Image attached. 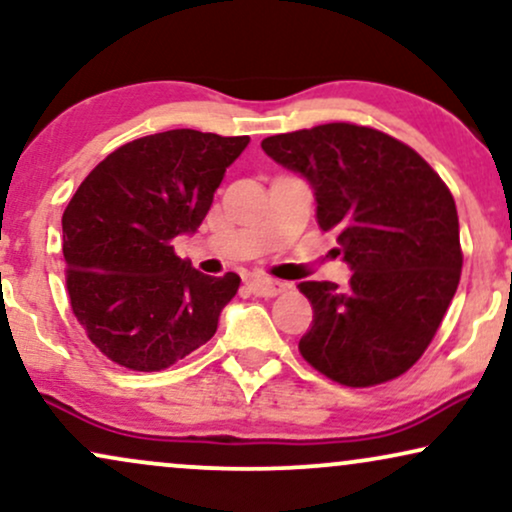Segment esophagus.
Listing matches in <instances>:
<instances>
[{"label":"esophagus","instance_id":"obj_1","mask_svg":"<svg viewBox=\"0 0 512 512\" xmlns=\"http://www.w3.org/2000/svg\"><path fill=\"white\" fill-rule=\"evenodd\" d=\"M283 288H286V283L274 281V279H250L248 281V291L252 295H262V298H274V295H279Z\"/></svg>","mask_w":512,"mask_h":512}]
</instances>
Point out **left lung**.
<instances>
[{
  "mask_svg": "<svg viewBox=\"0 0 512 512\" xmlns=\"http://www.w3.org/2000/svg\"><path fill=\"white\" fill-rule=\"evenodd\" d=\"M310 183L317 224L336 233L348 286L303 281L315 317L300 355L343 386L405 374L439 329L460 283L458 209L439 174L391 135L324 123L262 140Z\"/></svg>",
  "mask_w": 512,
  "mask_h": 512,
  "instance_id": "obj_1",
  "label": "left lung"
}]
</instances>
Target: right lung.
<instances>
[{
    "label": "right lung",
    "mask_w": 512,
    "mask_h": 512,
    "mask_svg": "<svg viewBox=\"0 0 512 512\" xmlns=\"http://www.w3.org/2000/svg\"><path fill=\"white\" fill-rule=\"evenodd\" d=\"M250 143L176 128L121 145L71 197L64 229L71 310L102 355L159 372L214 336L240 276H207L174 252Z\"/></svg>",
    "instance_id": "right-lung-1"
}]
</instances>
